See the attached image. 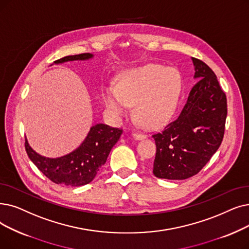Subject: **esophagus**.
<instances>
[{
    "label": "esophagus",
    "mask_w": 249,
    "mask_h": 249,
    "mask_svg": "<svg viewBox=\"0 0 249 249\" xmlns=\"http://www.w3.org/2000/svg\"><path fill=\"white\" fill-rule=\"evenodd\" d=\"M132 136H133V138L136 139V140H142V139L146 138V135H144V134H142V133H138V132H133V133H132Z\"/></svg>",
    "instance_id": "34e87169"
}]
</instances>
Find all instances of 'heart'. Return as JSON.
I'll return each instance as SVG.
<instances>
[{
    "label": "heart",
    "instance_id": "b5f03b06",
    "mask_svg": "<svg viewBox=\"0 0 249 249\" xmlns=\"http://www.w3.org/2000/svg\"><path fill=\"white\" fill-rule=\"evenodd\" d=\"M181 89L179 72L156 64L123 71L117 85L102 88L105 109L114 120H120L130 112L146 128H155L166 122L174 112Z\"/></svg>",
    "mask_w": 249,
    "mask_h": 249
}]
</instances>
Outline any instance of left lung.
Instances as JSON below:
<instances>
[{
	"label": "left lung",
	"mask_w": 249,
	"mask_h": 249,
	"mask_svg": "<svg viewBox=\"0 0 249 249\" xmlns=\"http://www.w3.org/2000/svg\"><path fill=\"white\" fill-rule=\"evenodd\" d=\"M197 82L176 120L154 134V175L183 180L196 175L220 147L227 117V99L213 71L191 58Z\"/></svg>",
	"instance_id": "left-lung-1"
}]
</instances>
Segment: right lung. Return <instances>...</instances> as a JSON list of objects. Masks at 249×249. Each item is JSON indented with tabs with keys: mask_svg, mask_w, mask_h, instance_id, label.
<instances>
[{
	"mask_svg": "<svg viewBox=\"0 0 249 249\" xmlns=\"http://www.w3.org/2000/svg\"><path fill=\"white\" fill-rule=\"evenodd\" d=\"M93 57L92 53H85L64 57L53 64L88 61ZM121 134V129L99 123L90 127L89 132L76 149L65 156L59 158L41 156L32 149L27 138H25V149L30 160L51 181L57 184L77 187L89 184L94 179Z\"/></svg>",
	"mask_w": 249,
	"mask_h": 249,
	"instance_id": "add662e5",
	"label": "right lung"
}]
</instances>
